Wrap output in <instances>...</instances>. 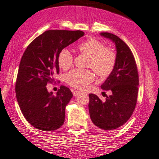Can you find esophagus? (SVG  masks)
<instances>
[{
	"mask_svg": "<svg viewBox=\"0 0 159 159\" xmlns=\"http://www.w3.org/2000/svg\"><path fill=\"white\" fill-rule=\"evenodd\" d=\"M78 94H80V92H78V91H74L73 92V95L75 96V97L78 96Z\"/></svg>",
	"mask_w": 159,
	"mask_h": 159,
	"instance_id": "1",
	"label": "esophagus"
}]
</instances>
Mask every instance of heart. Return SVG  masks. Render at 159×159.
I'll return each mask as SVG.
<instances>
[{
  "mask_svg": "<svg viewBox=\"0 0 159 159\" xmlns=\"http://www.w3.org/2000/svg\"><path fill=\"white\" fill-rule=\"evenodd\" d=\"M81 53L89 56L86 66L91 67L100 77H106L111 73L116 64V56L111 49L106 48L103 43L91 37L78 45ZM73 53L67 48H63L58 55V63L62 69L67 70L73 65ZM94 74L89 70L75 69L65 75V81L70 86L83 89L93 81Z\"/></svg>",
  "mask_w": 159,
  "mask_h": 159,
  "instance_id": "heart-1",
  "label": "heart"
}]
</instances>
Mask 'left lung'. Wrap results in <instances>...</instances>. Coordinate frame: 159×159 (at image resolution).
<instances>
[{
	"label": "left lung",
	"mask_w": 159,
	"mask_h": 159,
	"mask_svg": "<svg viewBox=\"0 0 159 159\" xmlns=\"http://www.w3.org/2000/svg\"><path fill=\"white\" fill-rule=\"evenodd\" d=\"M100 35L111 39L116 45V60L114 70L101 85L103 90L111 91L106 101L89 94L90 118L96 127L112 130L124 125L135 109L138 95L139 75L134 56L122 40L108 32Z\"/></svg>",
	"instance_id": "obj_1"
}]
</instances>
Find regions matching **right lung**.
<instances>
[{
  "instance_id": "obj_1",
  "label": "right lung",
  "mask_w": 159,
  "mask_h": 159,
  "mask_svg": "<svg viewBox=\"0 0 159 159\" xmlns=\"http://www.w3.org/2000/svg\"><path fill=\"white\" fill-rule=\"evenodd\" d=\"M84 35L81 31H46L29 44L22 56L16 97L26 120L37 129L55 130L65 122V107L73 93L67 86H61L54 96L53 92H48L46 85L59 73L60 51Z\"/></svg>"
}]
</instances>
